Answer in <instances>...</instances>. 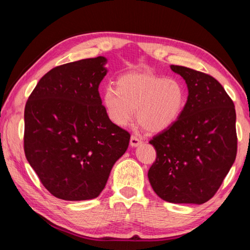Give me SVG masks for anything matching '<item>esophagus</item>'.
Returning a JSON list of instances; mask_svg holds the SVG:
<instances>
[{
    "label": "esophagus",
    "instance_id": "1",
    "mask_svg": "<svg viewBox=\"0 0 250 250\" xmlns=\"http://www.w3.org/2000/svg\"><path fill=\"white\" fill-rule=\"evenodd\" d=\"M140 144H142V140L140 139V137H137L135 135H132L131 140H130V145L132 147H137Z\"/></svg>",
    "mask_w": 250,
    "mask_h": 250
}]
</instances>
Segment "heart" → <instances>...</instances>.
<instances>
[{
	"label": "heart",
	"instance_id": "b5f03b06",
	"mask_svg": "<svg viewBox=\"0 0 250 250\" xmlns=\"http://www.w3.org/2000/svg\"><path fill=\"white\" fill-rule=\"evenodd\" d=\"M187 102V91L176 79L151 73L128 74L117 81V89L106 88L103 104L116 125L125 126L137 110L139 124L152 133H160L179 118Z\"/></svg>",
	"mask_w": 250,
	"mask_h": 250
}]
</instances>
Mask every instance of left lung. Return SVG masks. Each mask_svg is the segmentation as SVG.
<instances>
[{
    "mask_svg": "<svg viewBox=\"0 0 250 250\" xmlns=\"http://www.w3.org/2000/svg\"><path fill=\"white\" fill-rule=\"evenodd\" d=\"M188 87L179 118L149 142L157 158L148 179L159 198L178 204H203L213 198L235 161L234 103L214 77L171 65Z\"/></svg>",
    "mask_w": 250,
    "mask_h": 250,
    "instance_id": "8db88e82",
    "label": "left lung"
}]
</instances>
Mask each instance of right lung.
Listing matches in <instances>:
<instances>
[{
  "label": "right lung",
  "instance_id": "right-lung-1",
  "mask_svg": "<svg viewBox=\"0 0 250 250\" xmlns=\"http://www.w3.org/2000/svg\"><path fill=\"white\" fill-rule=\"evenodd\" d=\"M106 62L97 57L52 68L25 104L26 160L56 198H97L128 149L129 132L110 121L100 98Z\"/></svg>",
  "mask_w": 250,
  "mask_h": 250
}]
</instances>
